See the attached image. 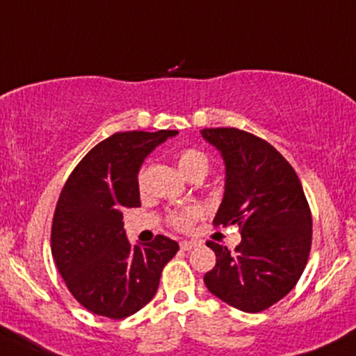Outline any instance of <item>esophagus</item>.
Returning <instances> with one entry per match:
<instances>
[{
  "instance_id": "1",
  "label": "esophagus",
  "mask_w": 356,
  "mask_h": 356,
  "mask_svg": "<svg viewBox=\"0 0 356 356\" xmlns=\"http://www.w3.org/2000/svg\"><path fill=\"white\" fill-rule=\"evenodd\" d=\"M195 246H197V243H194V241H182L181 243L182 251H191V249H194Z\"/></svg>"
}]
</instances>
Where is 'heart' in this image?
<instances>
[{
    "label": "heart",
    "mask_w": 356,
    "mask_h": 356,
    "mask_svg": "<svg viewBox=\"0 0 356 356\" xmlns=\"http://www.w3.org/2000/svg\"><path fill=\"white\" fill-rule=\"evenodd\" d=\"M177 165L179 169L182 170V174L186 177H189L191 181H202L206 177V174L209 172V159L207 155L201 152L197 149H184L177 154ZM142 175L140 174V182H142ZM202 211L201 207L197 206H189L184 207V209L174 211L172 214L169 216V222L170 226H174L175 229L186 231L189 229L192 224L195 222L199 218H201Z\"/></svg>",
    "instance_id": "1"
}]
</instances>
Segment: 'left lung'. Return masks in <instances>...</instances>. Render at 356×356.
Masks as SVG:
<instances>
[{
  "label": "left lung",
  "instance_id": "1",
  "mask_svg": "<svg viewBox=\"0 0 356 356\" xmlns=\"http://www.w3.org/2000/svg\"><path fill=\"white\" fill-rule=\"evenodd\" d=\"M226 165L216 226L238 224L234 251L207 241L216 266L207 289L246 313L269 308L295 288L312 249V211L289 162L263 138L232 129H202Z\"/></svg>",
  "mask_w": 356,
  "mask_h": 356
}]
</instances>
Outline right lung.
Returning <instances> with one entry per match:
<instances>
[{
    "label": "right lung",
    "mask_w": 356,
    "mask_h": 356,
    "mask_svg": "<svg viewBox=\"0 0 356 356\" xmlns=\"http://www.w3.org/2000/svg\"><path fill=\"white\" fill-rule=\"evenodd\" d=\"M177 130L118 132L73 169L51 224V254L75 300L88 312L122 320L155 296L162 269L179 251L159 234L132 244L124 229V207L140 206L138 170L157 145Z\"/></svg>",
    "instance_id": "add662e5"
}]
</instances>
